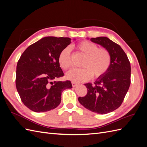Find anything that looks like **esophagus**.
I'll return each instance as SVG.
<instances>
[{"instance_id": "1", "label": "esophagus", "mask_w": 147, "mask_h": 147, "mask_svg": "<svg viewBox=\"0 0 147 147\" xmlns=\"http://www.w3.org/2000/svg\"><path fill=\"white\" fill-rule=\"evenodd\" d=\"M72 86L73 87H75V86H77V83L76 82H72Z\"/></svg>"}]
</instances>
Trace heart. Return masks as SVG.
<instances>
[{
  "label": "heart",
  "mask_w": 147,
  "mask_h": 147,
  "mask_svg": "<svg viewBox=\"0 0 147 147\" xmlns=\"http://www.w3.org/2000/svg\"><path fill=\"white\" fill-rule=\"evenodd\" d=\"M75 49L84 56L82 66L83 68L73 69L66 74V77L71 80L85 82L92 77L97 78L107 72L111 64V55L104 48H98L96 44L83 40L77 43ZM58 63L63 70L70 69L73 66L72 56L69 48L61 51L58 56Z\"/></svg>",
  "instance_id": "1"
}]
</instances>
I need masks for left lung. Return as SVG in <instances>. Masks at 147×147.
<instances>
[{"label": "left lung", "mask_w": 147, "mask_h": 147, "mask_svg": "<svg viewBox=\"0 0 147 147\" xmlns=\"http://www.w3.org/2000/svg\"><path fill=\"white\" fill-rule=\"evenodd\" d=\"M90 40L109 51L111 64L107 72L94 84H84L87 94L78 99L91 112L106 114L117 109L122 104L131 84V64L121 47L109 38L99 37Z\"/></svg>", "instance_id": "1"}]
</instances>
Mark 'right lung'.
<instances>
[{"instance_id": "right-lung-1", "label": "right lung", "mask_w": 147, "mask_h": 147, "mask_svg": "<svg viewBox=\"0 0 147 147\" xmlns=\"http://www.w3.org/2000/svg\"><path fill=\"white\" fill-rule=\"evenodd\" d=\"M71 43L68 37H46L32 44L18 61L16 86L23 104L35 112L54 109L61 93L72 88L70 81L57 82L64 76L58 63L61 51Z\"/></svg>"}]
</instances>
